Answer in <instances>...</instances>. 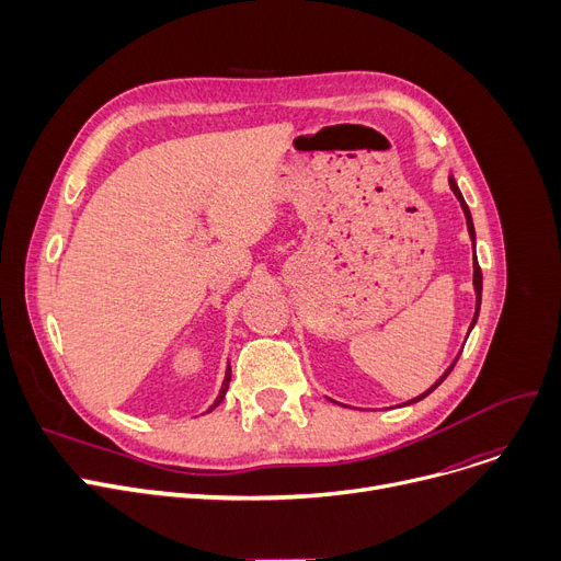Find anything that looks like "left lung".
<instances>
[{
    "label": "left lung",
    "mask_w": 561,
    "mask_h": 561,
    "mask_svg": "<svg viewBox=\"0 0 561 561\" xmlns=\"http://www.w3.org/2000/svg\"><path fill=\"white\" fill-rule=\"evenodd\" d=\"M448 182H450V188H453V193H455V197L459 199V204H461V209H463V216H466V227H468V233H470V241H473V250H476V227H473V218H470V211H468V204L463 202V197H461V191H459V186H457V182H455V176L450 174L448 176ZM473 286H476V316H473V322H470V330H473V325L478 322V316H480V305H482V271H480V263H478V259L473 261ZM459 359V357H457ZM457 359L450 364V368L440 375L434 385L425 391V393H421L419 398H414V400H409V402H404V404H411V402H419V400H423L425 396H430L440 381H444L448 375H450V370L455 368V364H457Z\"/></svg>",
    "instance_id": "8db88e82"
}]
</instances>
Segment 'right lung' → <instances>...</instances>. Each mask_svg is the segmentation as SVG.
I'll return each instance as SVG.
<instances>
[{
	"instance_id": "obj_1",
	"label": "right lung",
	"mask_w": 561,
	"mask_h": 561,
	"mask_svg": "<svg viewBox=\"0 0 561 561\" xmlns=\"http://www.w3.org/2000/svg\"><path fill=\"white\" fill-rule=\"evenodd\" d=\"M229 379H231V368L227 366V373H225V381H222V387H220V393H218V398H216V402L209 407V411L211 409H216L222 400H225V393H227V389H229Z\"/></svg>"
}]
</instances>
